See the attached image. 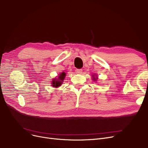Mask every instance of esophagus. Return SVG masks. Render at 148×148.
<instances>
[{"mask_svg":"<svg viewBox=\"0 0 148 148\" xmlns=\"http://www.w3.org/2000/svg\"><path fill=\"white\" fill-rule=\"evenodd\" d=\"M82 69H75V73L77 74H81L82 73Z\"/></svg>","mask_w":148,"mask_h":148,"instance_id":"34e87169","label":"esophagus"}]
</instances>
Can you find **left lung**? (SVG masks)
Wrapping results in <instances>:
<instances>
[{"label":"left lung","mask_w":148,"mask_h":148,"mask_svg":"<svg viewBox=\"0 0 148 148\" xmlns=\"http://www.w3.org/2000/svg\"><path fill=\"white\" fill-rule=\"evenodd\" d=\"M98 78H95V77H94V75H93V80H94V81H97V79Z\"/></svg>","instance_id":"obj_1"}]
</instances>
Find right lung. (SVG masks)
<instances>
[{
	"mask_svg": "<svg viewBox=\"0 0 148 148\" xmlns=\"http://www.w3.org/2000/svg\"><path fill=\"white\" fill-rule=\"evenodd\" d=\"M66 76V73L64 72H62L59 74L58 76V78L57 79H53L51 83V86L55 88H58L60 86V85L62 84V82H63L65 77Z\"/></svg>",
	"mask_w": 148,
	"mask_h": 148,
	"instance_id": "add662e5",
	"label": "right lung"
}]
</instances>
